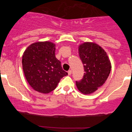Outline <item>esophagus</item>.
Returning a JSON list of instances; mask_svg holds the SVG:
<instances>
[{"label":"esophagus","mask_w":132,"mask_h":132,"mask_svg":"<svg viewBox=\"0 0 132 132\" xmlns=\"http://www.w3.org/2000/svg\"><path fill=\"white\" fill-rule=\"evenodd\" d=\"M68 75H71V73H72V71L69 70L68 71Z\"/></svg>","instance_id":"obj_1"}]
</instances>
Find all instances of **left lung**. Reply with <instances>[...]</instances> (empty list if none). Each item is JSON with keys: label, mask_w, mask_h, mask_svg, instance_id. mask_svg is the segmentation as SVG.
<instances>
[{"label": "left lung", "mask_w": 132, "mask_h": 132, "mask_svg": "<svg viewBox=\"0 0 132 132\" xmlns=\"http://www.w3.org/2000/svg\"><path fill=\"white\" fill-rule=\"evenodd\" d=\"M79 54L85 72L77 87L84 94H89L102 86L109 76L111 64L104 49L97 44L86 42L79 47Z\"/></svg>", "instance_id": "left-lung-1"}]
</instances>
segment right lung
<instances>
[{
    "instance_id": "add662e5",
    "label": "right lung",
    "mask_w": 132,
    "mask_h": 132,
    "mask_svg": "<svg viewBox=\"0 0 132 132\" xmlns=\"http://www.w3.org/2000/svg\"><path fill=\"white\" fill-rule=\"evenodd\" d=\"M22 66L27 81L41 93L53 91L61 79L68 75L55 56V45L50 42L30 45L23 55Z\"/></svg>"
}]
</instances>
